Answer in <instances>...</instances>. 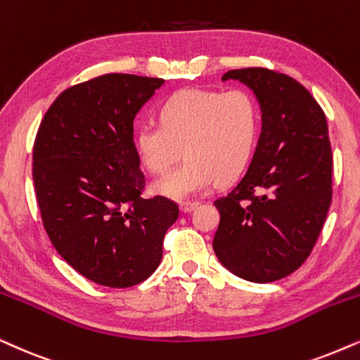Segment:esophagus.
Instances as JSON below:
<instances>
[{
	"label": "esophagus",
	"instance_id": "obj_1",
	"mask_svg": "<svg viewBox=\"0 0 360 360\" xmlns=\"http://www.w3.org/2000/svg\"><path fill=\"white\" fill-rule=\"evenodd\" d=\"M198 206H199V202H195V201H184V202H181V211L191 212L193 209H195Z\"/></svg>",
	"mask_w": 360,
	"mask_h": 360
}]
</instances>
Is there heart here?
<instances>
[{
  "mask_svg": "<svg viewBox=\"0 0 360 360\" xmlns=\"http://www.w3.org/2000/svg\"><path fill=\"white\" fill-rule=\"evenodd\" d=\"M158 122L136 133L139 161L153 176H165L184 153V165L153 189L186 199L211 188L216 177L229 183L243 174L256 149L261 115L248 91L181 89L159 106Z\"/></svg>",
  "mask_w": 360,
  "mask_h": 360,
  "instance_id": "b5f03b06",
  "label": "heart"
}]
</instances>
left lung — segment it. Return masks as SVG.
Wrapping results in <instances>:
<instances>
[{
	"mask_svg": "<svg viewBox=\"0 0 360 360\" xmlns=\"http://www.w3.org/2000/svg\"><path fill=\"white\" fill-rule=\"evenodd\" d=\"M256 96L262 127L245 174L214 206L221 214L212 249L240 279L272 282L302 266L332 201L327 121L311 93L266 68L227 71Z\"/></svg>",
	"mask_w": 360,
	"mask_h": 360,
	"instance_id": "obj_1",
	"label": "left lung"
}]
</instances>
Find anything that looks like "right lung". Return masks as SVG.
<instances>
[{
  "label": "right lung",
  "instance_id": "obj_1",
  "mask_svg": "<svg viewBox=\"0 0 360 360\" xmlns=\"http://www.w3.org/2000/svg\"><path fill=\"white\" fill-rule=\"evenodd\" d=\"M162 84L111 72L71 86L34 139L33 181L46 234L72 269L106 288L146 281L179 217L167 198H141L144 174L133 138L136 115Z\"/></svg>",
  "mask_w": 360,
  "mask_h": 360
}]
</instances>
